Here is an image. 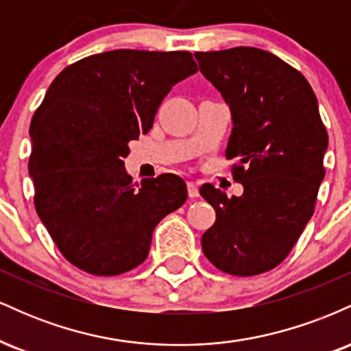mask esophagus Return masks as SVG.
Listing matches in <instances>:
<instances>
[{
	"label": "esophagus",
	"mask_w": 351,
	"mask_h": 351,
	"mask_svg": "<svg viewBox=\"0 0 351 351\" xmlns=\"http://www.w3.org/2000/svg\"><path fill=\"white\" fill-rule=\"evenodd\" d=\"M186 188H188V196H189V198H198V196H199L198 184L193 183V181H188Z\"/></svg>",
	"instance_id": "34e87169"
}]
</instances>
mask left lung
Listing matches in <instances>:
<instances>
[{
    "instance_id": "left-lung-1",
    "label": "left lung",
    "mask_w": 351,
    "mask_h": 351,
    "mask_svg": "<svg viewBox=\"0 0 351 351\" xmlns=\"http://www.w3.org/2000/svg\"><path fill=\"white\" fill-rule=\"evenodd\" d=\"M201 74L229 106L226 158L237 160L241 196L203 184L216 221L201 237L204 256L231 276L277 267L313 215L325 176L328 135L307 79L257 47L196 52Z\"/></svg>"
}]
</instances>
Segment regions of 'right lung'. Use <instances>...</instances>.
<instances>
[{
  "instance_id": "obj_1",
  "label": "right lung",
  "mask_w": 351,
  "mask_h": 351,
  "mask_svg": "<svg viewBox=\"0 0 351 351\" xmlns=\"http://www.w3.org/2000/svg\"><path fill=\"white\" fill-rule=\"evenodd\" d=\"M198 71L188 51L117 49L71 64L31 120L34 206L60 254L94 276H119L147 259L152 234L188 198L176 175L136 183L128 143L148 134L180 80Z\"/></svg>"
}]
</instances>
